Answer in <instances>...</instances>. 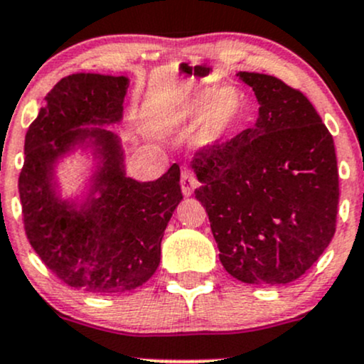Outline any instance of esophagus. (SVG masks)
I'll use <instances>...</instances> for the list:
<instances>
[{
	"label": "esophagus",
	"mask_w": 364,
	"mask_h": 364,
	"mask_svg": "<svg viewBox=\"0 0 364 364\" xmlns=\"http://www.w3.org/2000/svg\"><path fill=\"white\" fill-rule=\"evenodd\" d=\"M198 186V179H196L195 173L191 169H183L181 171V190L183 195L190 196L193 193L195 188Z\"/></svg>",
	"instance_id": "obj_1"
}]
</instances>
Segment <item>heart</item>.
Instances as JSON below:
<instances>
[{"instance_id":"b5f03b06","label":"heart","mask_w":364,"mask_h":364,"mask_svg":"<svg viewBox=\"0 0 364 364\" xmlns=\"http://www.w3.org/2000/svg\"><path fill=\"white\" fill-rule=\"evenodd\" d=\"M240 112V99L236 92L220 90L212 95L210 90H202L191 95L174 114L178 124L198 123L196 139L200 144L214 141L232 127Z\"/></svg>"}]
</instances>
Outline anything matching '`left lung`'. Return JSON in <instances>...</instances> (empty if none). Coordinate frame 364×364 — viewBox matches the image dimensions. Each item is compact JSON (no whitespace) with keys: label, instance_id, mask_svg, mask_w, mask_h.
I'll use <instances>...</instances> for the list:
<instances>
[{"label":"left lung","instance_id":"1","mask_svg":"<svg viewBox=\"0 0 364 364\" xmlns=\"http://www.w3.org/2000/svg\"><path fill=\"white\" fill-rule=\"evenodd\" d=\"M237 77L255 90L258 119L196 154L195 196L232 277L257 286L287 284L318 260L336 235V147L301 90L272 75Z\"/></svg>","mask_w":364,"mask_h":364}]
</instances>
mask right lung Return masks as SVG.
Returning <instances> with one entry per match:
<instances>
[{
  "mask_svg": "<svg viewBox=\"0 0 364 364\" xmlns=\"http://www.w3.org/2000/svg\"><path fill=\"white\" fill-rule=\"evenodd\" d=\"M127 87L124 77L68 75L48 92L25 135L18 193L28 243L66 286L94 294L132 291L152 277L164 229L183 198L178 164L156 181L127 178L118 139L101 128L90 132L102 156L101 196L80 214L54 195V159L87 136L75 128L119 121Z\"/></svg>",
  "mask_w": 364,
  "mask_h": 364,
  "instance_id": "obj_1",
  "label": "right lung"
}]
</instances>
